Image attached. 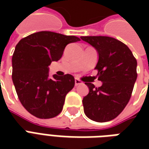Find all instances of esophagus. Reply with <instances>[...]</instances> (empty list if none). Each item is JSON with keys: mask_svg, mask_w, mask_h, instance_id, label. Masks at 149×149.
Listing matches in <instances>:
<instances>
[{"mask_svg": "<svg viewBox=\"0 0 149 149\" xmlns=\"http://www.w3.org/2000/svg\"><path fill=\"white\" fill-rule=\"evenodd\" d=\"M83 84V82L81 81H80L79 79H77V78H76L75 79V85L76 86H78V85H81V84Z\"/></svg>", "mask_w": 149, "mask_h": 149, "instance_id": "34e87169", "label": "esophagus"}]
</instances>
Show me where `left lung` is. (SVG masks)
<instances>
[{
	"label": "left lung",
	"mask_w": 149,
	"mask_h": 149,
	"mask_svg": "<svg viewBox=\"0 0 149 149\" xmlns=\"http://www.w3.org/2000/svg\"><path fill=\"white\" fill-rule=\"evenodd\" d=\"M97 49V69L100 87L85 82L89 93L83 98L85 115L97 122L116 118L130 100L136 81L137 62L128 46L113 37H81Z\"/></svg>",
	"instance_id": "obj_1"
}]
</instances>
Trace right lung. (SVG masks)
I'll list each match as a JSON object with an SVG mask.
<instances>
[{
  "instance_id": "add662e5",
  "label": "right lung",
  "mask_w": 149,
  "mask_h": 149,
  "mask_svg": "<svg viewBox=\"0 0 149 149\" xmlns=\"http://www.w3.org/2000/svg\"><path fill=\"white\" fill-rule=\"evenodd\" d=\"M81 39L49 31L24 37L12 58V78L21 104L32 115L49 119L59 115L65 97L75 84L70 74L49 77V65L61 58L68 44Z\"/></svg>"
}]
</instances>
